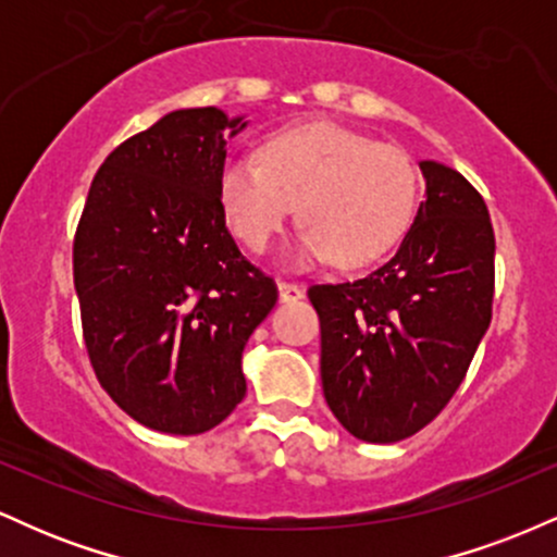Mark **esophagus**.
Returning <instances> with one entry per match:
<instances>
[{"label":"esophagus","instance_id":"esophagus-1","mask_svg":"<svg viewBox=\"0 0 557 557\" xmlns=\"http://www.w3.org/2000/svg\"><path fill=\"white\" fill-rule=\"evenodd\" d=\"M277 290H280V300H298L304 296V290H300V285L296 283H287V280H277Z\"/></svg>","mask_w":557,"mask_h":557}]
</instances>
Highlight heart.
<instances>
[{
	"instance_id": "obj_1",
	"label": "heart",
	"mask_w": 557,
	"mask_h": 557,
	"mask_svg": "<svg viewBox=\"0 0 557 557\" xmlns=\"http://www.w3.org/2000/svg\"><path fill=\"white\" fill-rule=\"evenodd\" d=\"M421 175L413 157L335 123L274 133L261 159L230 157L220 170V201L248 251H267L296 212L300 264L335 259L361 267L385 257L417 216Z\"/></svg>"
}]
</instances>
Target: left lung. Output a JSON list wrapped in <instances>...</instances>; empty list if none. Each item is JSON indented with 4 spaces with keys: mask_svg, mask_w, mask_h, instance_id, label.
Returning <instances> with one entry per match:
<instances>
[{
    "mask_svg": "<svg viewBox=\"0 0 557 557\" xmlns=\"http://www.w3.org/2000/svg\"><path fill=\"white\" fill-rule=\"evenodd\" d=\"M426 198L385 264L309 287L330 411L363 443L424 430L461 387L490 327L495 233L461 172L421 162Z\"/></svg>",
    "mask_w": 557,
    "mask_h": 557,
    "instance_id": "1",
    "label": "left lung"
}]
</instances>
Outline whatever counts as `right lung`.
<instances>
[{
    "label": "right lung",
    "instance_id": "right-lung-1",
    "mask_svg": "<svg viewBox=\"0 0 557 557\" xmlns=\"http://www.w3.org/2000/svg\"><path fill=\"white\" fill-rule=\"evenodd\" d=\"M216 107L164 114L104 159L73 240L83 341L138 424L201 434L246 395L240 356L277 304L225 225L220 170L243 131Z\"/></svg>",
    "mask_w": 557,
    "mask_h": 557
}]
</instances>
